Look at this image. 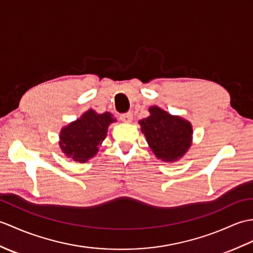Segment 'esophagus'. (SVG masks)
<instances>
[{"label": "esophagus", "mask_w": 253, "mask_h": 253, "mask_svg": "<svg viewBox=\"0 0 253 253\" xmlns=\"http://www.w3.org/2000/svg\"><path fill=\"white\" fill-rule=\"evenodd\" d=\"M120 119H121V121H122L123 123H126V124H129V123L132 122V114H131V113L122 114Z\"/></svg>", "instance_id": "34e87169"}]
</instances>
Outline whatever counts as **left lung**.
<instances>
[{
  "label": "left lung",
  "instance_id": "1",
  "mask_svg": "<svg viewBox=\"0 0 253 253\" xmlns=\"http://www.w3.org/2000/svg\"><path fill=\"white\" fill-rule=\"evenodd\" d=\"M150 115L139 121L154 155L165 163H174L183 157L193 142L191 122L180 115H171L157 105L149 108Z\"/></svg>",
  "mask_w": 253,
  "mask_h": 253
}]
</instances>
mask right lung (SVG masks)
Masks as SVG:
<instances>
[{
    "label": "right lung",
    "mask_w": 253,
    "mask_h": 253,
    "mask_svg": "<svg viewBox=\"0 0 253 253\" xmlns=\"http://www.w3.org/2000/svg\"><path fill=\"white\" fill-rule=\"evenodd\" d=\"M116 122L110 112L102 114L89 109L81 117L61 128L59 146L67 158L78 163H86L95 156L99 145L107 137L108 128Z\"/></svg>",
    "instance_id": "obj_1"
}]
</instances>
